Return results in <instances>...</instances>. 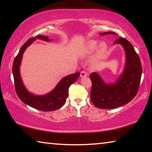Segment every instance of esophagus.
I'll return each instance as SVG.
<instances>
[{
  "label": "esophagus",
  "mask_w": 152,
  "mask_h": 152,
  "mask_svg": "<svg viewBox=\"0 0 152 152\" xmlns=\"http://www.w3.org/2000/svg\"><path fill=\"white\" fill-rule=\"evenodd\" d=\"M87 76H88V74H87L85 71H82L80 72L81 78H85Z\"/></svg>",
  "instance_id": "esophagus-1"
}]
</instances>
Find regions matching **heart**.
Instances as JSON below:
<instances>
[{"label":"heart","instance_id":"heart-1","mask_svg":"<svg viewBox=\"0 0 152 152\" xmlns=\"http://www.w3.org/2000/svg\"><path fill=\"white\" fill-rule=\"evenodd\" d=\"M107 49L106 43L101 42L99 43L96 40H88L82 45L80 48L79 53L83 57H86L93 53L96 50L93 59V65L95 66L98 61L104 57Z\"/></svg>","mask_w":152,"mask_h":152}]
</instances>
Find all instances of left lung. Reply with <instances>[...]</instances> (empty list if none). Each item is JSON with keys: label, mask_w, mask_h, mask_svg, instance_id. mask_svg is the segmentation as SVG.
I'll use <instances>...</instances> for the list:
<instances>
[{"label": "left lung", "mask_w": 152, "mask_h": 152, "mask_svg": "<svg viewBox=\"0 0 152 152\" xmlns=\"http://www.w3.org/2000/svg\"><path fill=\"white\" fill-rule=\"evenodd\" d=\"M114 34L115 32H104L101 35ZM114 44L122 45L125 53L124 70L114 83H105L98 73L90 75L92 81L91 99L100 109H110L127 104L137 94L140 86L142 67L139 56L132 43L121 37Z\"/></svg>", "instance_id": "obj_1"}]
</instances>
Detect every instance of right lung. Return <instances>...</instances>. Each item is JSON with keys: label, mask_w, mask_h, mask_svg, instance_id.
Instances as JSON below:
<instances>
[{"label": "right lung", "mask_w": 152, "mask_h": 152, "mask_svg": "<svg viewBox=\"0 0 152 152\" xmlns=\"http://www.w3.org/2000/svg\"><path fill=\"white\" fill-rule=\"evenodd\" d=\"M36 39H39L45 42H51L47 36L38 35L31 38L25 42L19 52L15 57L12 64V74H13L15 91L18 97L25 104L43 111H53L60 109L66 101L68 95V88L72 84L75 82L80 76V72L68 75L61 80L52 91L43 95H35L27 91L25 88L20 74V66L21 63L23 54L25 51Z\"/></svg>", "instance_id": "obj_1"}]
</instances>
